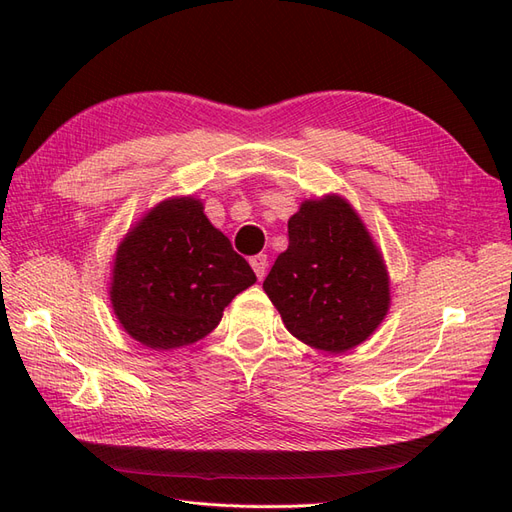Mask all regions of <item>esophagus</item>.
I'll return each mask as SVG.
<instances>
[{"mask_svg":"<svg viewBox=\"0 0 512 512\" xmlns=\"http://www.w3.org/2000/svg\"><path fill=\"white\" fill-rule=\"evenodd\" d=\"M250 265H252V269H254L258 280H262V277H265V273H267V265H269L267 254H256V256H252V258H250Z\"/></svg>","mask_w":512,"mask_h":512,"instance_id":"34e87169","label":"esophagus"}]
</instances>
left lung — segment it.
Instances as JSON below:
<instances>
[{
    "mask_svg": "<svg viewBox=\"0 0 512 512\" xmlns=\"http://www.w3.org/2000/svg\"><path fill=\"white\" fill-rule=\"evenodd\" d=\"M262 288L307 346L346 352L389 312V277L359 215L339 196L307 200L288 220V250Z\"/></svg>",
    "mask_w": 512,
    "mask_h": 512,
    "instance_id": "1",
    "label": "left lung"
}]
</instances>
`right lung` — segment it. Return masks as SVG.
<instances>
[{"label": "right lung", "instance_id": "add662e5", "mask_svg": "<svg viewBox=\"0 0 512 512\" xmlns=\"http://www.w3.org/2000/svg\"><path fill=\"white\" fill-rule=\"evenodd\" d=\"M256 275L194 198L164 200L117 250L111 301L136 342L170 350L218 327Z\"/></svg>", "mask_w": 512, "mask_h": 512}]
</instances>
